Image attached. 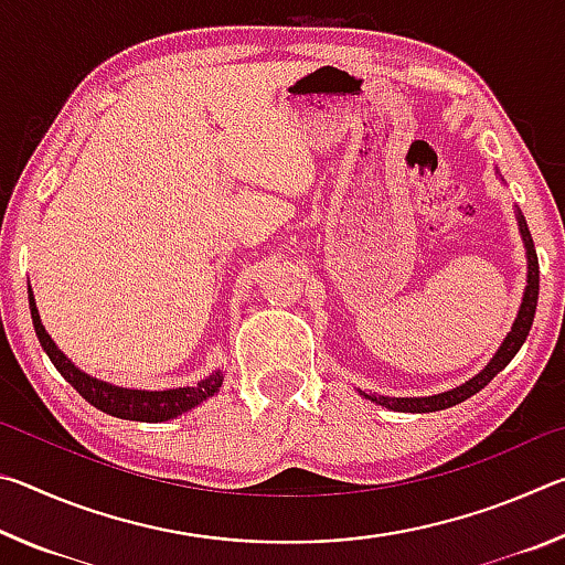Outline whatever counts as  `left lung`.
<instances>
[{"mask_svg": "<svg viewBox=\"0 0 565 565\" xmlns=\"http://www.w3.org/2000/svg\"><path fill=\"white\" fill-rule=\"evenodd\" d=\"M515 218H519V232H521V238L525 244V259H529V281H525V291H523L519 317H515L509 337L503 339L499 351H495V356L489 363H486V369L481 371V374H476L471 381H466V384L456 386L451 391H444V394H436V396L388 398V396H376V394H366V391H359L361 396L376 401V404L386 406L391 411H404V414H428V411H444V408H451L456 404H461V401H466V398H471L483 386H489L491 379L499 374V371L509 366L511 359L523 347L525 337H529V331L533 327V317H535V306H539V256H535L533 238H531L529 224H525L523 214L515 212Z\"/></svg>", "mask_w": 565, "mask_h": 565, "instance_id": "1", "label": "left lung"}]
</instances>
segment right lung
<instances>
[{
  "label": "right lung",
  "instance_id": "add662e5",
  "mask_svg": "<svg viewBox=\"0 0 565 565\" xmlns=\"http://www.w3.org/2000/svg\"><path fill=\"white\" fill-rule=\"evenodd\" d=\"M30 311H32V323L36 331V339H40L42 349L46 356L56 366V371L70 381V384L79 391L82 398H87L94 408L104 411V414L127 418V420H147V424H159V420L177 418L186 414L194 406L202 404L209 396H214L218 386H222L224 374L222 371H214L212 376L199 381L196 386L186 388H167V391H141V388H121L111 386L107 381H99L89 374H84L74 366V363L64 356L60 347L52 341L50 333L42 327L40 311H36V301L30 286Z\"/></svg>",
  "mask_w": 565,
  "mask_h": 565
}]
</instances>
